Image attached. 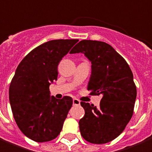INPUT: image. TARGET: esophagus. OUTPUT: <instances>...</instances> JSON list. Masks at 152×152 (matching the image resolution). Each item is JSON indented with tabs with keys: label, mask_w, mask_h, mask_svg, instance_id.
I'll list each match as a JSON object with an SVG mask.
<instances>
[{
	"label": "esophagus",
	"mask_w": 152,
	"mask_h": 152,
	"mask_svg": "<svg viewBox=\"0 0 152 152\" xmlns=\"http://www.w3.org/2000/svg\"><path fill=\"white\" fill-rule=\"evenodd\" d=\"M72 103H73V105H79V104H80V102L78 99L74 98L72 101Z\"/></svg>",
	"instance_id": "1"
}]
</instances>
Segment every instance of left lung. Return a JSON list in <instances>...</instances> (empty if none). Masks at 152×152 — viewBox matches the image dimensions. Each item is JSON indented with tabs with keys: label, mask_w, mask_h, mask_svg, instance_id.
Returning a JSON list of instances; mask_svg holds the SVG:
<instances>
[{
	"label": "left lung",
	"mask_w": 152,
	"mask_h": 152,
	"mask_svg": "<svg viewBox=\"0 0 152 152\" xmlns=\"http://www.w3.org/2000/svg\"><path fill=\"white\" fill-rule=\"evenodd\" d=\"M83 53L91 62L90 94L102 98L100 107L81 102L85 116L79 121L82 137L102 144L116 139L133 115L137 90L133 73L122 56L106 42L82 40L70 54Z\"/></svg>",
	"instance_id": "8db88e82"
}]
</instances>
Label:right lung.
<instances>
[{"mask_svg":"<svg viewBox=\"0 0 152 152\" xmlns=\"http://www.w3.org/2000/svg\"><path fill=\"white\" fill-rule=\"evenodd\" d=\"M78 39H57L34 48L18 66L10 85V103L18 126L38 142L60 133L72 105V98L56 99L49 86L57 80V67Z\"/></svg>","mask_w":152,"mask_h":152,"instance_id":"add662e5","label":"right lung"}]
</instances>
